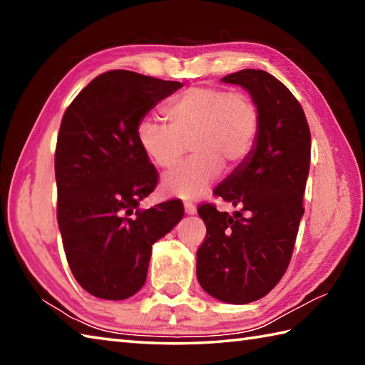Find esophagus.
I'll use <instances>...</instances> for the list:
<instances>
[{
	"label": "esophagus",
	"mask_w": 365,
	"mask_h": 365,
	"mask_svg": "<svg viewBox=\"0 0 365 365\" xmlns=\"http://www.w3.org/2000/svg\"><path fill=\"white\" fill-rule=\"evenodd\" d=\"M183 208H185V213H187V215H195L196 213V207L195 205H192V204H185L183 205Z\"/></svg>",
	"instance_id": "esophagus-1"
}]
</instances>
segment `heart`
<instances>
[{"label": "heart", "instance_id": "b5f03b06", "mask_svg": "<svg viewBox=\"0 0 365 365\" xmlns=\"http://www.w3.org/2000/svg\"><path fill=\"white\" fill-rule=\"evenodd\" d=\"M165 118L169 127L143 119L136 139L145 157L161 169H173L191 141L195 157L161 180L163 195L185 200L202 197L222 165L235 168L245 161L260 128L254 100L221 88H190L166 106Z\"/></svg>", "mask_w": 365, "mask_h": 365}]
</instances>
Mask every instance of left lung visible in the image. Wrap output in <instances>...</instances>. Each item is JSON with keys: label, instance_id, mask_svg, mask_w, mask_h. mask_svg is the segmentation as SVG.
Instances as JSON below:
<instances>
[{"label": "left lung", "instance_id": "left-lung-1", "mask_svg": "<svg viewBox=\"0 0 365 365\" xmlns=\"http://www.w3.org/2000/svg\"><path fill=\"white\" fill-rule=\"evenodd\" d=\"M250 92L260 128L251 153L215 195L238 207L229 215L204 204L207 237L197 250V281L210 297L247 304L265 297L289 267L311 165V131L298 100L273 75L245 68L221 78Z\"/></svg>", "mask_w": 365, "mask_h": 365}]
</instances>
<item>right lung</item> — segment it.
<instances>
[{
  "label": "right lung",
  "instance_id": "right-lung-1",
  "mask_svg": "<svg viewBox=\"0 0 365 365\" xmlns=\"http://www.w3.org/2000/svg\"><path fill=\"white\" fill-rule=\"evenodd\" d=\"M182 86L110 71L64 113L54 158L58 224L76 282L97 298L120 301L141 290L153 243L183 218L177 199L138 208L158 175L136 139L138 123Z\"/></svg>",
  "mask_w": 365,
  "mask_h": 365
}]
</instances>
